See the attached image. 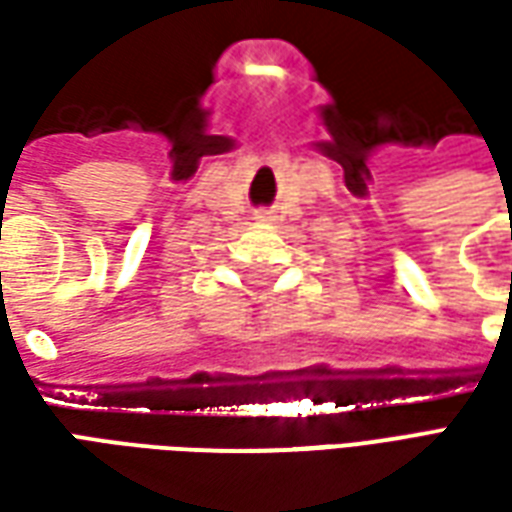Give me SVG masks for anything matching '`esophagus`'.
I'll use <instances>...</instances> for the list:
<instances>
[{
  "mask_svg": "<svg viewBox=\"0 0 512 512\" xmlns=\"http://www.w3.org/2000/svg\"><path fill=\"white\" fill-rule=\"evenodd\" d=\"M255 219H257V222H271V216H268L266 211H263V213H257Z\"/></svg>",
  "mask_w": 512,
  "mask_h": 512,
  "instance_id": "1",
  "label": "esophagus"
}]
</instances>
